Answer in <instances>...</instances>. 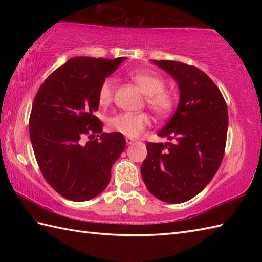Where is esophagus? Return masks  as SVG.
Wrapping results in <instances>:
<instances>
[{
	"instance_id": "1",
	"label": "esophagus",
	"mask_w": 262,
	"mask_h": 262,
	"mask_svg": "<svg viewBox=\"0 0 262 262\" xmlns=\"http://www.w3.org/2000/svg\"><path fill=\"white\" fill-rule=\"evenodd\" d=\"M135 142V140H133V138H129V137H126V143L128 144V145H130V144H133Z\"/></svg>"
}]
</instances>
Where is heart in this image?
Returning a JSON list of instances; mask_svg holds the SVG:
<instances>
[{"label": "heart", "instance_id": "1", "mask_svg": "<svg viewBox=\"0 0 262 262\" xmlns=\"http://www.w3.org/2000/svg\"><path fill=\"white\" fill-rule=\"evenodd\" d=\"M130 79L146 94L147 107L159 117H166L172 113L176 105V99L170 91L165 90V81L160 75L146 70L130 72ZM114 79H104L98 90L100 104L107 105L114 99ZM151 125V118L146 113H121L108 119L110 130L129 138L141 136L144 130Z\"/></svg>", "mask_w": 262, "mask_h": 262}]
</instances>
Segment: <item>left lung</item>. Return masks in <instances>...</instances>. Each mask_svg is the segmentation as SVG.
Instances as JSON below:
<instances>
[{"label":"left lung","mask_w":262,"mask_h":262,"mask_svg":"<svg viewBox=\"0 0 262 262\" xmlns=\"http://www.w3.org/2000/svg\"><path fill=\"white\" fill-rule=\"evenodd\" d=\"M153 63L173 76L180 101L158 134L173 142L146 143L142 177L153 196L179 204L202 191L220 168L229 125L227 105L220 89L196 66L174 60Z\"/></svg>","instance_id":"8db88e82"}]
</instances>
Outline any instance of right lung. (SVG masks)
I'll use <instances>...</instances> for the list:
<instances>
[{
    "mask_svg": "<svg viewBox=\"0 0 262 262\" xmlns=\"http://www.w3.org/2000/svg\"><path fill=\"white\" fill-rule=\"evenodd\" d=\"M125 59L71 58L43 81L33 100V153L49 186L66 199L85 202L101 193L126 146L124 135L102 133L94 116L100 84Z\"/></svg>",
    "mask_w": 262,
    "mask_h": 262,
    "instance_id": "add662e5",
    "label": "right lung"
}]
</instances>
